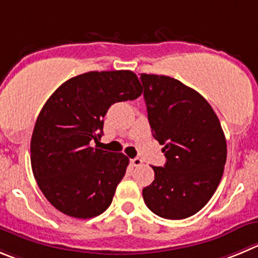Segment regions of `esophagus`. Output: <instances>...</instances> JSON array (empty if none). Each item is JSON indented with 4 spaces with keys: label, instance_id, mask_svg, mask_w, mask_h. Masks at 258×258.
<instances>
[{
    "label": "esophagus",
    "instance_id": "obj_1",
    "mask_svg": "<svg viewBox=\"0 0 258 258\" xmlns=\"http://www.w3.org/2000/svg\"><path fill=\"white\" fill-rule=\"evenodd\" d=\"M131 162H132V164H133L134 167H139V166H142V164H143V161H142L141 158H138V157L133 158Z\"/></svg>",
    "mask_w": 258,
    "mask_h": 258
}]
</instances>
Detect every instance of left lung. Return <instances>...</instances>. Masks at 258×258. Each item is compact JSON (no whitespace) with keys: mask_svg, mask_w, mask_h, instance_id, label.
<instances>
[{"mask_svg":"<svg viewBox=\"0 0 258 258\" xmlns=\"http://www.w3.org/2000/svg\"><path fill=\"white\" fill-rule=\"evenodd\" d=\"M149 125L164 146L163 167H152L154 181L143 188L151 212L185 219L207 205L222 180L227 142L209 102L178 80L142 73Z\"/></svg>","mask_w":258,"mask_h":258,"instance_id":"8db88e82","label":"left lung"}]
</instances>
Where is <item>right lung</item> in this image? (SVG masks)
Returning a JSON list of instances; mask_svg holds the SVG:
<instances>
[{
  "mask_svg": "<svg viewBox=\"0 0 258 258\" xmlns=\"http://www.w3.org/2000/svg\"><path fill=\"white\" fill-rule=\"evenodd\" d=\"M142 85L132 71L87 72L66 81L41 109L30 143L41 192L63 214L88 219L104 213L126 171L122 153L92 148L115 102L136 100Z\"/></svg>",
  "mask_w": 258,
  "mask_h": 258,
  "instance_id": "add662e5",
  "label": "right lung"
}]
</instances>
